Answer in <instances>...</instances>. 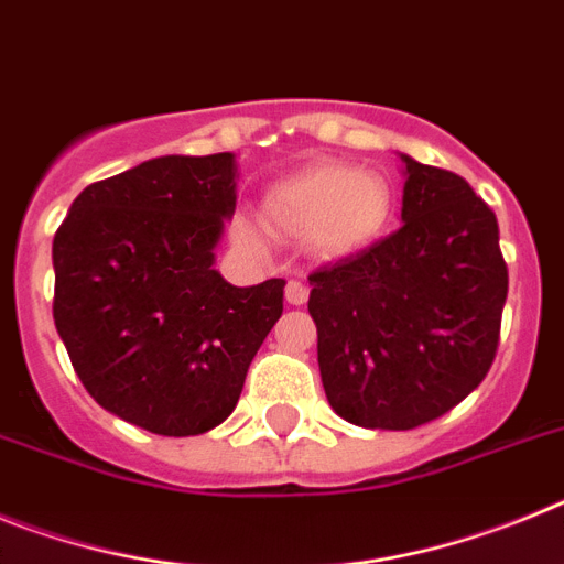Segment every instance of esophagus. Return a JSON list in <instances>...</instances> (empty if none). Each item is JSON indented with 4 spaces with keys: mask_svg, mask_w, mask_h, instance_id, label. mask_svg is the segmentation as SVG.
<instances>
[{
    "mask_svg": "<svg viewBox=\"0 0 564 564\" xmlns=\"http://www.w3.org/2000/svg\"><path fill=\"white\" fill-rule=\"evenodd\" d=\"M285 299L288 305H305L307 302V285L305 282H296V279H291L285 288Z\"/></svg>",
    "mask_w": 564,
    "mask_h": 564,
    "instance_id": "34e87169",
    "label": "esophagus"
}]
</instances>
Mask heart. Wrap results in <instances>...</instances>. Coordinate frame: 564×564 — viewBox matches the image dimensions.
I'll list each match as a JSON object with an SVG mask.
<instances>
[{
    "label": "heart",
    "mask_w": 564,
    "mask_h": 564,
    "mask_svg": "<svg viewBox=\"0 0 564 564\" xmlns=\"http://www.w3.org/2000/svg\"><path fill=\"white\" fill-rule=\"evenodd\" d=\"M392 186L383 174L350 163L318 161L279 177L259 203V217L276 237L299 239L322 259H344L370 248L390 226ZM234 231L257 246L262 231L237 217Z\"/></svg>",
    "instance_id": "heart-1"
}]
</instances>
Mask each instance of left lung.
Segmentation results:
<instances>
[{
  "label": "left lung",
  "instance_id": "obj_1",
  "mask_svg": "<svg viewBox=\"0 0 564 564\" xmlns=\"http://www.w3.org/2000/svg\"><path fill=\"white\" fill-rule=\"evenodd\" d=\"M401 163L403 226L307 276L325 395L364 430H415L477 390L508 296L495 212L460 174Z\"/></svg>",
  "mask_w": 564,
  "mask_h": 564
}]
</instances>
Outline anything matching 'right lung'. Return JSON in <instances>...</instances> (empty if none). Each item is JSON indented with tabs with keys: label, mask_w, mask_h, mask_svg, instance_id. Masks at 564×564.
<instances>
[{
	"label": "right lung",
	"mask_w": 564,
	"mask_h": 564,
	"mask_svg": "<svg viewBox=\"0 0 564 564\" xmlns=\"http://www.w3.org/2000/svg\"><path fill=\"white\" fill-rule=\"evenodd\" d=\"M237 208L231 152L166 154L78 194L53 239V318L87 392L141 430L188 437L234 412L282 316L285 279L214 271Z\"/></svg>",
	"instance_id": "obj_1"
}]
</instances>
